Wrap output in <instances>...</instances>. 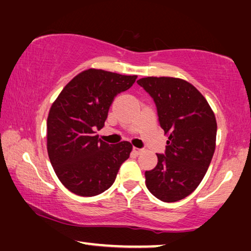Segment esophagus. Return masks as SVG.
<instances>
[{
	"label": "esophagus",
	"instance_id": "obj_1",
	"mask_svg": "<svg viewBox=\"0 0 251 251\" xmlns=\"http://www.w3.org/2000/svg\"><path fill=\"white\" fill-rule=\"evenodd\" d=\"M143 150L142 149H139V148H133V153H135V154H140Z\"/></svg>",
	"mask_w": 251,
	"mask_h": 251
}]
</instances>
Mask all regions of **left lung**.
Wrapping results in <instances>:
<instances>
[{"mask_svg": "<svg viewBox=\"0 0 251 251\" xmlns=\"http://www.w3.org/2000/svg\"><path fill=\"white\" fill-rule=\"evenodd\" d=\"M150 95L161 128L168 135L164 154L146 171V184L166 203L192 194L207 172L216 146L217 123L204 96L183 79L146 77L137 81Z\"/></svg>", "mask_w": 251, "mask_h": 251, "instance_id": "left-lung-1", "label": "left lung"}]
</instances>
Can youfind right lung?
<instances>
[{
	"instance_id": "1",
	"label": "right lung",
	"mask_w": 251,
	"mask_h": 251,
	"mask_svg": "<svg viewBox=\"0 0 251 251\" xmlns=\"http://www.w3.org/2000/svg\"><path fill=\"white\" fill-rule=\"evenodd\" d=\"M138 76L88 69L74 77L51 104L47 118V152L59 181L79 196L107 191L129 159L128 141L109 144L95 134L104 126L114 97Z\"/></svg>"
}]
</instances>
